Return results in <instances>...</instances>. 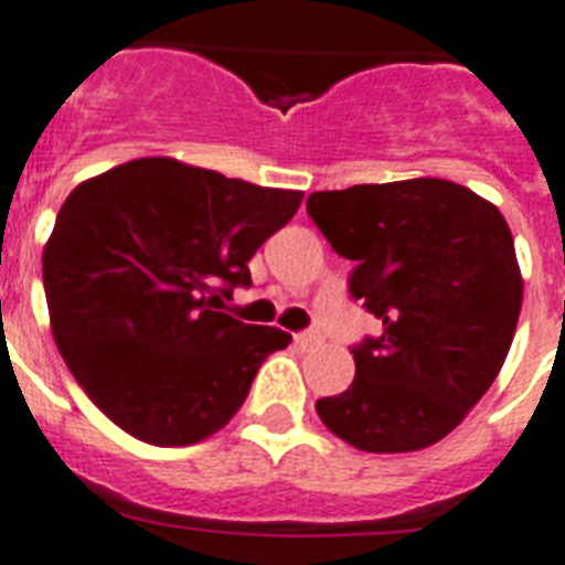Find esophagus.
Masks as SVG:
<instances>
[{"instance_id": "esophagus-1", "label": "esophagus", "mask_w": 565, "mask_h": 565, "mask_svg": "<svg viewBox=\"0 0 565 565\" xmlns=\"http://www.w3.org/2000/svg\"><path fill=\"white\" fill-rule=\"evenodd\" d=\"M294 340H297V345H300V349H317V345H322L320 331H315V329L300 331V334L294 337Z\"/></svg>"}]
</instances>
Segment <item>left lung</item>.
I'll return each mask as SVG.
<instances>
[{"label": "left lung", "mask_w": 565, "mask_h": 565, "mask_svg": "<svg viewBox=\"0 0 565 565\" xmlns=\"http://www.w3.org/2000/svg\"><path fill=\"white\" fill-rule=\"evenodd\" d=\"M306 211L354 259L349 294L383 322L351 345L354 380L317 399L320 420L374 455L434 446L489 392L514 340L523 279L503 214L428 177L317 191Z\"/></svg>", "instance_id": "1"}]
</instances>
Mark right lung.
<instances>
[{
    "instance_id": "1",
    "label": "right lung",
    "mask_w": 565,
    "mask_h": 565,
    "mask_svg": "<svg viewBox=\"0 0 565 565\" xmlns=\"http://www.w3.org/2000/svg\"><path fill=\"white\" fill-rule=\"evenodd\" d=\"M302 191L177 159L110 168L71 191L42 254L53 340L96 406L151 446H191L239 412L291 334L223 315L248 259Z\"/></svg>"
}]
</instances>
